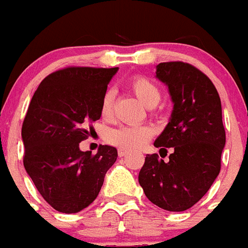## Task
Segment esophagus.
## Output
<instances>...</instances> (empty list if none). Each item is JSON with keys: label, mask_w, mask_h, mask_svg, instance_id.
Listing matches in <instances>:
<instances>
[{"label": "esophagus", "mask_w": 248, "mask_h": 248, "mask_svg": "<svg viewBox=\"0 0 248 248\" xmlns=\"http://www.w3.org/2000/svg\"><path fill=\"white\" fill-rule=\"evenodd\" d=\"M128 154L129 153L126 150H123V149H119V150H118V155H119V157H124Z\"/></svg>", "instance_id": "1"}]
</instances>
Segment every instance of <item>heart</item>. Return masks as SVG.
Instances as JSON below:
<instances>
[{
	"label": "heart",
	"instance_id": "b5f03b06",
	"mask_svg": "<svg viewBox=\"0 0 248 248\" xmlns=\"http://www.w3.org/2000/svg\"><path fill=\"white\" fill-rule=\"evenodd\" d=\"M130 89L137 95L138 99L148 108H155L161 99V92L156 84L144 77H134L130 80ZM114 97L115 94L111 89L105 92L100 104L102 117L109 119L113 114ZM154 131L148 125H125L111 129L107 134V141L111 145L123 150H135L145 145L151 139Z\"/></svg>",
	"mask_w": 248,
	"mask_h": 248
}]
</instances>
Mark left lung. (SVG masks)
Here are the masks:
<instances>
[{"instance_id":"obj_1","label":"left lung","mask_w":248,"mask_h":248,"mask_svg":"<svg viewBox=\"0 0 248 248\" xmlns=\"http://www.w3.org/2000/svg\"><path fill=\"white\" fill-rule=\"evenodd\" d=\"M156 78L168 85L174 107L154 146L172 148V154L166 163L146 155L139 184L154 205L180 212L198 202L220 172L226 143L221 100L209 77L189 63H160Z\"/></svg>"}]
</instances>
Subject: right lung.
Here are the masks:
<instances>
[{"mask_svg":"<svg viewBox=\"0 0 248 248\" xmlns=\"http://www.w3.org/2000/svg\"><path fill=\"white\" fill-rule=\"evenodd\" d=\"M118 68L68 67L46 77L34 92L22 125L23 165L54 210L77 214L99 194L118 157L114 146L97 154L79 143L102 115L100 104Z\"/></svg>","mask_w":248,"mask_h":248,"instance_id":"1","label":"right lung"}]
</instances>
